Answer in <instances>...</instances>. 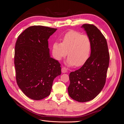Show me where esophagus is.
Returning <instances> with one entry per match:
<instances>
[{"label":"esophagus","instance_id":"1","mask_svg":"<svg viewBox=\"0 0 124 124\" xmlns=\"http://www.w3.org/2000/svg\"><path fill=\"white\" fill-rule=\"evenodd\" d=\"M61 70H62V73H66L67 72V69L66 68H65V67L62 68Z\"/></svg>","mask_w":124,"mask_h":124}]
</instances>
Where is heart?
<instances>
[{"instance_id":"obj_1","label":"heart","mask_w":124,"mask_h":124,"mask_svg":"<svg viewBox=\"0 0 124 124\" xmlns=\"http://www.w3.org/2000/svg\"><path fill=\"white\" fill-rule=\"evenodd\" d=\"M92 41L89 37L75 30L65 34L62 43L55 42L53 45V54L60 61L67 56L69 57L67 64L70 66L80 67L88 60L92 50Z\"/></svg>"}]
</instances>
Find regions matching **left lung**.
<instances>
[{
	"mask_svg": "<svg viewBox=\"0 0 124 124\" xmlns=\"http://www.w3.org/2000/svg\"><path fill=\"white\" fill-rule=\"evenodd\" d=\"M83 28L92 41L91 55L79 69L69 75V96L79 102L94 99L103 88L109 67L110 55L106 38L93 24H84Z\"/></svg>",
	"mask_w": 124,
	"mask_h": 124,
	"instance_id": "1",
	"label": "left lung"
}]
</instances>
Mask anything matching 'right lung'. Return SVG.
Instances as JSON below:
<instances>
[{"instance_id": "right-lung-1", "label": "right lung", "mask_w": 124, "mask_h": 124, "mask_svg": "<svg viewBox=\"0 0 124 124\" xmlns=\"http://www.w3.org/2000/svg\"><path fill=\"white\" fill-rule=\"evenodd\" d=\"M57 29L41 25L28 28L16 42V79L26 96L40 100L49 95L55 78L61 73L58 61L51 57L48 39Z\"/></svg>"}]
</instances>
